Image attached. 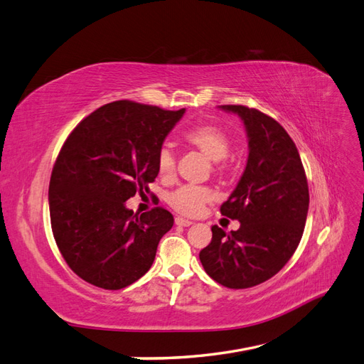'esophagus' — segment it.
<instances>
[{
    "mask_svg": "<svg viewBox=\"0 0 364 364\" xmlns=\"http://www.w3.org/2000/svg\"><path fill=\"white\" fill-rule=\"evenodd\" d=\"M174 223L178 225V226H185V228L193 225L191 220H186V218H183V217H176V218H174Z\"/></svg>",
    "mask_w": 364,
    "mask_h": 364,
    "instance_id": "obj_1",
    "label": "esophagus"
}]
</instances>
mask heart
I'll return each instance as SVG.
<instances>
[{
	"label": "heart",
	"instance_id": "1",
	"mask_svg": "<svg viewBox=\"0 0 364 364\" xmlns=\"http://www.w3.org/2000/svg\"><path fill=\"white\" fill-rule=\"evenodd\" d=\"M186 144L199 150L209 161H214V171L223 174L226 171L225 158L229 155L232 141L228 132L215 124H199L183 134ZM156 168L162 179H171L176 173V155L168 144L159 147L156 155ZM214 200V193L206 186L183 185L167 196L170 206L183 215L194 217Z\"/></svg>",
	"mask_w": 364,
	"mask_h": 364
}]
</instances>
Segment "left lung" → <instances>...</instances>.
<instances>
[{
    "label": "left lung",
    "instance_id": "1",
    "mask_svg": "<svg viewBox=\"0 0 364 364\" xmlns=\"http://www.w3.org/2000/svg\"><path fill=\"white\" fill-rule=\"evenodd\" d=\"M222 109L241 117L249 138L246 170L220 206L240 229L225 232L214 225L199 258L215 282L237 290L270 279L289 262L304 234L310 194L299 151L277 119L243 105Z\"/></svg>",
    "mask_w": 364,
    "mask_h": 364
}]
</instances>
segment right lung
Listing matches in <instances>:
<instances>
[{
	"mask_svg": "<svg viewBox=\"0 0 364 364\" xmlns=\"http://www.w3.org/2000/svg\"><path fill=\"white\" fill-rule=\"evenodd\" d=\"M183 112L118 100L83 118L63 142L50 179V220L63 259L83 281L121 290L151 267L174 218L162 206L134 214L126 200L150 193L158 150Z\"/></svg>",
	"mask_w": 364,
	"mask_h": 364,
	"instance_id": "add662e5",
	"label": "right lung"
}]
</instances>
